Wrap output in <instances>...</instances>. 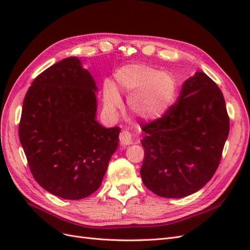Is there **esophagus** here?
I'll use <instances>...</instances> for the list:
<instances>
[{
	"label": "esophagus",
	"mask_w": 250,
	"mask_h": 250,
	"mask_svg": "<svg viewBox=\"0 0 250 250\" xmlns=\"http://www.w3.org/2000/svg\"><path fill=\"white\" fill-rule=\"evenodd\" d=\"M120 142L121 144H122V146H127V145H130V144L132 143V140H131V135L130 133L128 132L127 130H123L122 132L120 133Z\"/></svg>",
	"instance_id": "esophagus-1"
}]
</instances>
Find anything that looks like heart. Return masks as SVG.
<instances>
[{"label": "heart", "instance_id": "heart-1", "mask_svg": "<svg viewBox=\"0 0 250 250\" xmlns=\"http://www.w3.org/2000/svg\"><path fill=\"white\" fill-rule=\"evenodd\" d=\"M118 87L128 95V107L134 116L143 120L163 117L176 100V80L170 73L161 72L147 64H127L115 74ZM104 104L115 112L121 105L116 85L109 80L104 82Z\"/></svg>", "mask_w": 250, "mask_h": 250}]
</instances>
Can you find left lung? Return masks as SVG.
<instances>
[{
  "label": "left lung",
  "instance_id": "left-lung-1",
  "mask_svg": "<svg viewBox=\"0 0 250 250\" xmlns=\"http://www.w3.org/2000/svg\"><path fill=\"white\" fill-rule=\"evenodd\" d=\"M143 184L165 198L197 192L215 174L229 132L222 92L207 74L185 81L177 102L144 124Z\"/></svg>",
  "mask_w": 250,
  "mask_h": 250
}]
</instances>
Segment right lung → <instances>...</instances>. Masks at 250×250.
Instances as JSON below:
<instances>
[{
	"mask_svg": "<svg viewBox=\"0 0 250 250\" xmlns=\"http://www.w3.org/2000/svg\"><path fill=\"white\" fill-rule=\"evenodd\" d=\"M96 90L80 60L67 57L33 80L22 103L19 135L30 171L63 199L96 192L119 145L120 127L96 121Z\"/></svg>",
	"mask_w": 250,
	"mask_h": 250,
	"instance_id": "add662e5",
	"label": "right lung"
}]
</instances>
